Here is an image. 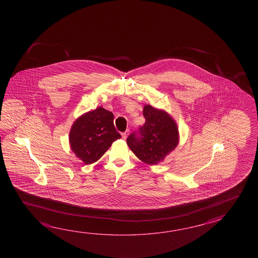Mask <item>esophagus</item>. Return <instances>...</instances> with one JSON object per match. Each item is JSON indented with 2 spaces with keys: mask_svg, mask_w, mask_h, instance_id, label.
Returning a JSON list of instances; mask_svg holds the SVG:
<instances>
[{
  "mask_svg": "<svg viewBox=\"0 0 258 258\" xmlns=\"http://www.w3.org/2000/svg\"><path fill=\"white\" fill-rule=\"evenodd\" d=\"M128 135H129V131H125L124 133H122V134H121V137H122V138L125 140L127 137H128Z\"/></svg>",
  "mask_w": 258,
  "mask_h": 258,
  "instance_id": "obj_1",
  "label": "esophagus"
}]
</instances>
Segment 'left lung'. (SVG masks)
Listing matches in <instances>:
<instances>
[{"instance_id":"left-lung-1","label":"left lung","mask_w":258,"mask_h":258,"mask_svg":"<svg viewBox=\"0 0 258 258\" xmlns=\"http://www.w3.org/2000/svg\"><path fill=\"white\" fill-rule=\"evenodd\" d=\"M143 114L145 124L138 136L133 133L128 137L127 145L144 163L159 164L179 144L178 125L167 111L151 105H145Z\"/></svg>"}]
</instances>
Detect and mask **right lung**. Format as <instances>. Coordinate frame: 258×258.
Masks as SVG:
<instances>
[{
  "label": "right lung",
  "instance_id": "right-lung-1",
  "mask_svg": "<svg viewBox=\"0 0 258 258\" xmlns=\"http://www.w3.org/2000/svg\"><path fill=\"white\" fill-rule=\"evenodd\" d=\"M113 118L112 112L99 107L74 121L69 134L70 147L85 164L99 160L111 144L121 138L113 124Z\"/></svg>",
  "mask_w": 258,
  "mask_h": 258
}]
</instances>
